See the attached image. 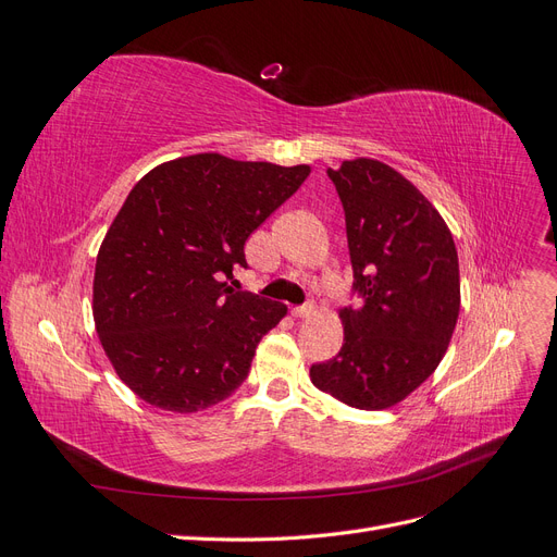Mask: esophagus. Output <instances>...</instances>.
<instances>
[{
	"mask_svg": "<svg viewBox=\"0 0 557 557\" xmlns=\"http://www.w3.org/2000/svg\"><path fill=\"white\" fill-rule=\"evenodd\" d=\"M295 318H309L311 313H315V305H311V301H309V305H301V307H295L293 311H290Z\"/></svg>",
	"mask_w": 557,
	"mask_h": 557,
	"instance_id": "1",
	"label": "esophagus"
}]
</instances>
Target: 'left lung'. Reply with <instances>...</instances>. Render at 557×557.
I'll return each instance as SVG.
<instances>
[{"label": "left lung", "mask_w": 557, "mask_h": 557, "mask_svg": "<svg viewBox=\"0 0 557 557\" xmlns=\"http://www.w3.org/2000/svg\"><path fill=\"white\" fill-rule=\"evenodd\" d=\"M339 193L358 309L342 311L344 346L311 381L348 407L401 401L442 362L460 311L450 230L411 181L379 160L327 170Z\"/></svg>", "instance_id": "1"}]
</instances>
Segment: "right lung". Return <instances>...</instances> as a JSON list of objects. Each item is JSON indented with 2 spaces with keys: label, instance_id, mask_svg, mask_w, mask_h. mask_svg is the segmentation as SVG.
<instances>
[{
  "label": "right lung",
  "instance_id": "add662e5",
  "mask_svg": "<svg viewBox=\"0 0 557 557\" xmlns=\"http://www.w3.org/2000/svg\"><path fill=\"white\" fill-rule=\"evenodd\" d=\"M309 172L199 153L134 185L99 248L92 313L117 376L144 401L193 413L246 381L285 307L227 278L248 267L250 232Z\"/></svg>",
  "mask_w": 557,
  "mask_h": 557
}]
</instances>
